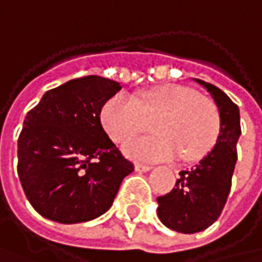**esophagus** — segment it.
Listing matches in <instances>:
<instances>
[{
    "label": "esophagus",
    "mask_w": 262,
    "mask_h": 262,
    "mask_svg": "<svg viewBox=\"0 0 262 262\" xmlns=\"http://www.w3.org/2000/svg\"><path fill=\"white\" fill-rule=\"evenodd\" d=\"M150 168H151V167L147 165V164H139V162H138V164L135 165V170H136V171H148Z\"/></svg>",
    "instance_id": "obj_1"
}]
</instances>
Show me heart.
<instances>
[{"label":"heart","mask_w":262,"mask_h":262,"mask_svg":"<svg viewBox=\"0 0 262 262\" xmlns=\"http://www.w3.org/2000/svg\"><path fill=\"white\" fill-rule=\"evenodd\" d=\"M156 115L153 135L136 138L124 145V151L142 161L183 162L202 159L215 144L220 133L219 106L194 88L168 83L144 92L136 101L118 92L107 98L100 111V121L107 136L123 144L145 127L144 116Z\"/></svg>","instance_id":"heart-1"}]
</instances>
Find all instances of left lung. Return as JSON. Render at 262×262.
Listing matches in <instances>:
<instances>
[{
	"mask_svg": "<svg viewBox=\"0 0 262 262\" xmlns=\"http://www.w3.org/2000/svg\"><path fill=\"white\" fill-rule=\"evenodd\" d=\"M197 81L215 100L222 124L214 148L194 168L181 171L170 192L158 197L159 220L182 234L205 231L220 217L231 192L238 158L236 141L241 135L238 106L217 86Z\"/></svg>",
	"mask_w": 262,
	"mask_h": 262,
	"instance_id": "obj_1",
	"label": "left lung"
}]
</instances>
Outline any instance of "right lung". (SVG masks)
<instances>
[{
    "label": "right lung",
    "instance_id": "obj_1",
    "mask_svg": "<svg viewBox=\"0 0 262 262\" xmlns=\"http://www.w3.org/2000/svg\"><path fill=\"white\" fill-rule=\"evenodd\" d=\"M120 89L118 81L84 76L47 91L27 114L18 138V176L42 217L81 223L112 206L135 168L100 121L104 101Z\"/></svg>",
    "mask_w": 262,
    "mask_h": 262
}]
</instances>
